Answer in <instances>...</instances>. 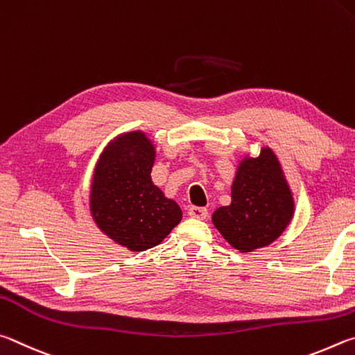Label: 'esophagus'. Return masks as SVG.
Listing matches in <instances>:
<instances>
[{"instance_id":"34e87169","label":"esophagus","mask_w":355,"mask_h":355,"mask_svg":"<svg viewBox=\"0 0 355 355\" xmlns=\"http://www.w3.org/2000/svg\"><path fill=\"white\" fill-rule=\"evenodd\" d=\"M189 215L191 218H196V220H204L207 216V209L206 207H196V206H191L189 209Z\"/></svg>"}]
</instances>
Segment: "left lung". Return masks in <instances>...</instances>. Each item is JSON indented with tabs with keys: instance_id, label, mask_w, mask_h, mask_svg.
Segmentation results:
<instances>
[{
	"instance_id": "left-lung-1",
	"label": "left lung",
	"mask_w": 355,
	"mask_h": 355,
	"mask_svg": "<svg viewBox=\"0 0 355 355\" xmlns=\"http://www.w3.org/2000/svg\"><path fill=\"white\" fill-rule=\"evenodd\" d=\"M229 206L218 207L212 223L240 252L268 246L290 225L295 201L282 166L268 146L257 157H245L235 173Z\"/></svg>"
}]
</instances>
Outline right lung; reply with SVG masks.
I'll return each mask as SVG.
<instances>
[{
    "instance_id": "right-lung-1",
    "label": "right lung",
    "mask_w": 355,
    "mask_h": 355,
    "mask_svg": "<svg viewBox=\"0 0 355 355\" xmlns=\"http://www.w3.org/2000/svg\"><path fill=\"white\" fill-rule=\"evenodd\" d=\"M155 149L141 130L112 140L96 162L90 212L115 243L139 252L157 246L182 220V210L151 181Z\"/></svg>"
}]
</instances>
